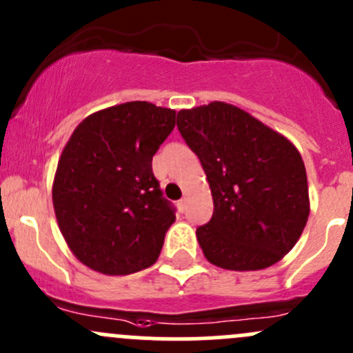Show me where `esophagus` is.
I'll return each mask as SVG.
<instances>
[{
  "label": "esophagus",
  "instance_id": "1",
  "mask_svg": "<svg viewBox=\"0 0 353 353\" xmlns=\"http://www.w3.org/2000/svg\"><path fill=\"white\" fill-rule=\"evenodd\" d=\"M178 210H180V212H183L185 210V207H187V201H185V199H181V201H178Z\"/></svg>",
  "mask_w": 353,
  "mask_h": 353
}]
</instances>
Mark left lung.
<instances>
[{
  "mask_svg": "<svg viewBox=\"0 0 353 353\" xmlns=\"http://www.w3.org/2000/svg\"><path fill=\"white\" fill-rule=\"evenodd\" d=\"M176 125L201 159L212 194V217L197 228L207 260L226 270L277 263L310 216L306 168L296 146L224 101L180 110Z\"/></svg>",
  "mask_w": 353,
  "mask_h": 353,
  "instance_id": "1",
  "label": "left lung"
}]
</instances>
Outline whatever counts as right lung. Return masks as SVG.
Masks as SVG:
<instances>
[{
    "label": "right lung",
    "mask_w": 353,
    "mask_h": 353,
    "mask_svg": "<svg viewBox=\"0 0 353 353\" xmlns=\"http://www.w3.org/2000/svg\"><path fill=\"white\" fill-rule=\"evenodd\" d=\"M176 112L127 101L95 112L64 146L52 185L57 224L81 263L129 275L158 260L175 207L152 175V156Z\"/></svg>",
    "instance_id": "add662e5"
}]
</instances>
